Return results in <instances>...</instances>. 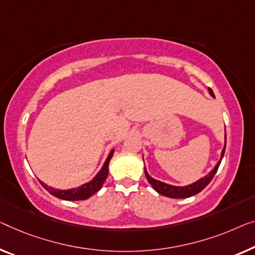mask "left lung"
<instances>
[{
  "label": "left lung",
  "instance_id": "obj_1",
  "mask_svg": "<svg viewBox=\"0 0 255 255\" xmlns=\"http://www.w3.org/2000/svg\"><path fill=\"white\" fill-rule=\"evenodd\" d=\"M208 93H210L212 97L215 98L214 93H213V90L211 88H208ZM226 145H227V135H225V146H223V149L221 151V157H220V160L218 161V164L214 166V168H213L207 175H205L204 177H200L198 181L193 182L191 184L184 185V187H177V185H172V184L165 183V182L158 181L155 180V178L151 177L149 175V173H147L146 168L144 167V173H145L147 182H149L151 187L153 188L158 193H160V195L165 197H168V198H189V197L195 196L197 193H199L201 190L206 188L207 184L212 181V178L214 177L216 170H218L220 164H221L223 155H225Z\"/></svg>",
  "mask_w": 255,
  "mask_h": 255
}]
</instances>
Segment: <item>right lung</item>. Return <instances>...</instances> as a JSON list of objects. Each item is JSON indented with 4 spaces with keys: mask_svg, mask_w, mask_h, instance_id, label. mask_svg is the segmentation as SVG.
<instances>
[{
    "mask_svg": "<svg viewBox=\"0 0 255 255\" xmlns=\"http://www.w3.org/2000/svg\"><path fill=\"white\" fill-rule=\"evenodd\" d=\"M113 153H115V149L111 150V152H110V154L108 155V158H106L104 165L102 166L100 172H98L96 175L93 177V180H90L89 182H87V183H85V184L80 185V187L71 188L67 190H60V189H55L52 187H49V185L44 184L42 181H40V183L43 185V188L47 190V191H49L52 196H55L59 199L70 200V201L88 199L89 197L95 195L98 190L103 187L106 177H108L109 164H110V160H111Z\"/></svg>",
    "mask_w": 255,
    "mask_h": 255,
    "instance_id": "add662e5",
    "label": "right lung"
}]
</instances>
